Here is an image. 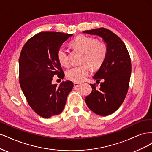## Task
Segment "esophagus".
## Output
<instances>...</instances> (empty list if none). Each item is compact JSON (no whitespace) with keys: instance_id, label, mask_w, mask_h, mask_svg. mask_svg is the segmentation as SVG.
Listing matches in <instances>:
<instances>
[{"instance_id":"1","label":"esophagus","mask_w":152,"mask_h":152,"mask_svg":"<svg viewBox=\"0 0 152 152\" xmlns=\"http://www.w3.org/2000/svg\"><path fill=\"white\" fill-rule=\"evenodd\" d=\"M80 85H81V84H80V83H74V86L76 87V88L80 86Z\"/></svg>"}]
</instances>
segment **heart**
Listing matches in <instances>:
<instances>
[{
	"label": "heart",
	"instance_id": "heart-1",
	"mask_svg": "<svg viewBox=\"0 0 152 152\" xmlns=\"http://www.w3.org/2000/svg\"><path fill=\"white\" fill-rule=\"evenodd\" d=\"M72 45L75 48L84 53L83 63H88L94 69H99L107 57V45L104 43H100L95 38L80 35L72 42ZM57 58L58 62L62 66H66L69 64L68 52L64 46H61L58 48ZM90 71V66L85 64L80 66L69 68L66 71V77L72 81L80 83L85 80L86 77L89 75Z\"/></svg>",
	"mask_w": 152,
	"mask_h": 152
}]
</instances>
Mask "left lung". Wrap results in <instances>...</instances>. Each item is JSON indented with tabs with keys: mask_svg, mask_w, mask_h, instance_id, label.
Returning <instances> with one entry per match:
<instances>
[{
	"mask_svg": "<svg viewBox=\"0 0 152 152\" xmlns=\"http://www.w3.org/2000/svg\"><path fill=\"white\" fill-rule=\"evenodd\" d=\"M83 32L99 36L107 44V57L93 77L96 82L101 80L103 82L99 89L96 84H90L92 91L85 102L94 113L108 115L119 108L128 93L131 73L130 56L124 42L108 29L100 28Z\"/></svg>",
	"mask_w": 152,
	"mask_h": 152,
	"instance_id": "8db88e82",
	"label": "left lung"
}]
</instances>
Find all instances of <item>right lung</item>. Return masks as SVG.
Returning a JSON list of instances; mask_svg holds the SVG:
<instances>
[{
    "instance_id": "1",
    "label": "right lung",
    "mask_w": 152,
    "mask_h": 152,
    "mask_svg": "<svg viewBox=\"0 0 152 152\" xmlns=\"http://www.w3.org/2000/svg\"><path fill=\"white\" fill-rule=\"evenodd\" d=\"M72 34L40 32L23 46L19 58V84L28 104L43 118L61 114L73 88L71 81L59 86L52 83L54 75L63 79L64 73L57 51Z\"/></svg>"
}]
</instances>
